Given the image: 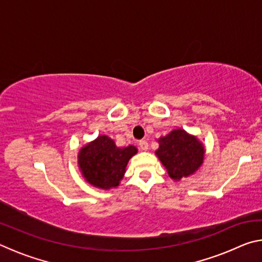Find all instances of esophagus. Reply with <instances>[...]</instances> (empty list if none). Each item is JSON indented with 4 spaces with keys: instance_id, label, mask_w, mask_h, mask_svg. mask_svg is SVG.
<instances>
[{
    "instance_id": "1",
    "label": "esophagus",
    "mask_w": 262,
    "mask_h": 262,
    "mask_svg": "<svg viewBox=\"0 0 262 262\" xmlns=\"http://www.w3.org/2000/svg\"><path fill=\"white\" fill-rule=\"evenodd\" d=\"M139 145H140V149L141 150H148V148H149V145H148V142L145 141V140H141L140 142H139Z\"/></svg>"
}]
</instances>
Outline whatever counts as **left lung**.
<instances>
[{"label":"left lung","mask_w":262,"mask_h":262,"mask_svg":"<svg viewBox=\"0 0 262 262\" xmlns=\"http://www.w3.org/2000/svg\"><path fill=\"white\" fill-rule=\"evenodd\" d=\"M168 176L174 180L193 174L203 162L205 148L183 129L172 130L170 134L159 139V148L156 151Z\"/></svg>","instance_id":"8db88e82"}]
</instances>
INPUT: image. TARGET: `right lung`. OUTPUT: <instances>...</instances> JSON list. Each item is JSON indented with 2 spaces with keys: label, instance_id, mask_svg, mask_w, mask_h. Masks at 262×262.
<instances>
[{
  "label": "right lung",
  "instance_id": "right-lung-1",
  "mask_svg": "<svg viewBox=\"0 0 262 262\" xmlns=\"http://www.w3.org/2000/svg\"><path fill=\"white\" fill-rule=\"evenodd\" d=\"M136 152L134 145L118 148L112 139L101 135L81 149L79 168L86 181L96 187H117L125 174L128 161Z\"/></svg>",
  "mask_w": 262,
  "mask_h": 262
}]
</instances>
